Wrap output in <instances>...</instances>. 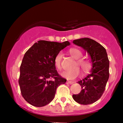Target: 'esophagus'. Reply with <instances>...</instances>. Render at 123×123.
Returning <instances> with one entry per match:
<instances>
[{
    "label": "esophagus",
    "instance_id": "esophagus-1",
    "mask_svg": "<svg viewBox=\"0 0 123 123\" xmlns=\"http://www.w3.org/2000/svg\"><path fill=\"white\" fill-rule=\"evenodd\" d=\"M74 83V82L72 81H67V84H69V85H72Z\"/></svg>",
    "mask_w": 123,
    "mask_h": 123
}]
</instances>
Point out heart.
<instances>
[{"label": "heart", "instance_id": "b5f03b06", "mask_svg": "<svg viewBox=\"0 0 123 123\" xmlns=\"http://www.w3.org/2000/svg\"><path fill=\"white\" fill-rule=\"evenodd\" d=\"M69 54L72 57L77 59L74 66H79L82 69L84 72H87L90 68V64L89 61L85 59H80L82 56V52L80 50L77 48H71L69 49ZM62 58V53L59 52L56 55L54 59V64L56 68L60 70L61 69V61ZM80 70L77 67L73 68L69 70L65 71L61 74V76L67 79H74L80 74Z\"/></svg>", "mask_w": 123, "mask_h": 123}]
</instances>
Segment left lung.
Returning <instances> with one entry per match:
<instances>
[{
  "mask_svg": "<svg viewBox=\"0 0 123 123\" xmlns=\"http://www.w3.org/2000/svg\"><path fill=\"white\" fill-rule=\"evenodd\" d=\"M73 43L87 53L92 65L90 74L78 81L82 90L80 93L73 95V98L82 105L93 104L101 97L109 79L110 62L107 53L101 44L91 38L74 40Z\"/></svg>",
  "mask_w": 123,
  "mask_h": 123,
  "instance_id": "8db88e82",
  "label": "left lung"
}]
</instances>
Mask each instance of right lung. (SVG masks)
I'll return each mask as SVG.
<instances>
[{"mask_svg": "<svg viewBox=\"0 0 123 123\" xmlns=\"http://www.w3.org/2000/svg\"><path fill=\"white\" fill-rule=\"evenodd\" d=\"M70 43L40 40L25 54L20 67L19 85L22 96L31 105L45 106L55 98L56 90L67 80L58 74L54 64L56 55ZM53 78L54 80L49 79Z\"/></svg>", "mask_w": 123, "mask_h": 123, "instance_id": "obj_1", "label": "right lung"}]
</instances>
